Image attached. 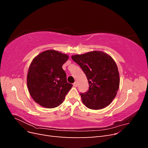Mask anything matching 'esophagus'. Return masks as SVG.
I'll return each mask as SVG.
<instances>
[{"label":"esophagus","mask_w":148,"mask_h":148,"mask_svg":"<svg viewBox=\"0 0 148 148\" xmlns=\"http://www.w3.org/2000/svg\"><path fill=\"white\" fill-rule=\"evenodd\" d=\"M78 85V83H77V82H75L73 83V86H75V87H77Z\"/></svg>","instance_id":"esophagus-1"}]
</instances>
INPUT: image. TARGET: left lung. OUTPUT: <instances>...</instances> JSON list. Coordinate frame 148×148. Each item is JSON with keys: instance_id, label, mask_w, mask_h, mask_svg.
Segmentation results:
<instances>
[{"instance_id": "8db88e82", "label": "left lung", "mask_w": 148, "mask_h": 148, "mask_svg": "<svg viewBox=\"0 0 148 148\" xmlns=\"http://www.w3.org/2000/svg\"><path fill=\"white\" fill-rule=\"evenodd\" d=\"M71 59L81 67L88 81V91L80 93L83 104L93 110L108 106L117 95L120 84L119 70L114 59L97 51L74 55Z\"/></svg>"}]
</instances>
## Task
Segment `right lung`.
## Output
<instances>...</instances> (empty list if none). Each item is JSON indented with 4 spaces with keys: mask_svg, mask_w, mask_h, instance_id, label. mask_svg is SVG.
<instances>
[{
    "mask_svg": "<svg viewBox=\"0 0 148 148\" xmlns=\"http://www.w3.org/2000/svg\"><path fill=\"white\" fill-rule=\"evenodd\" d=\"M69 56L55 50L45 51L34 58L27 75V86L31 97L46 108L60 105L73 85L67 83L62 69Z\"/></svg>",
    "mask_w": 148,
    "mask_h": 148,
    "instance_id": "1",
    "label": "right lung"
}]
</instances>
